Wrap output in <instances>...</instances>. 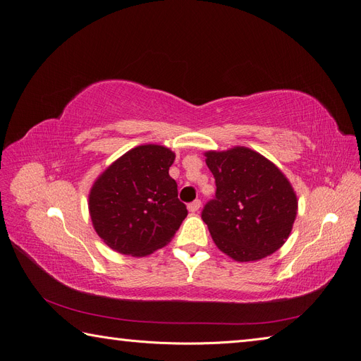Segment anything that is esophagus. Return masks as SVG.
Returning <instances> with one entry per match:
<instances>
[{"instance_id": "esophagus-1", "label": "esophagus", "mask_w": 361, "mask_h": 361, "mask_svg": "<svg viewBox=\"0 0 361 361\" xmlns=\"http://www.w3.org/2000/svg\"><path fill=\"white\" fill-rule=\"evenodd\" d=\"M200 206H202V202H200V200H194V202H191V203L188 204V211H190V212H197V211L200 209Z\"/></svg>"}]
</instances>
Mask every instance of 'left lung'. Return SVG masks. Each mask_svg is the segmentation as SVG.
I'll use <instances>...</instances> for the list:
<instances>
[{
    "mask_svg": "<svg viewBox=\"0 0 361 361\" xmlns=\"http://www.w3.org/2000/svg\"><path fill=\"white\" fill-rule=\"evenodd\" d=\"M215 197L202 212L215 245L236 262L264 259L286 243L298 199L274 162L244 146L204 152Z\"/></svg>",
    "mask_w": 361,
    "mask_h": 361,
    "instance_id": "obj_1",
    "label": "left lung"
}]
</instances>
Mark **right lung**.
<instances>
[{
  "label": "right lung",
  "mask_w": 361,
  "mask_h": 361,
  "mask_svg": "<svg viewBox=\"0 0 361 361\" xmlns=\"http://www.w3.org/2000/svg\"><path fill=\"white\" fill-rule=\"evenodd\" d=\"M174 152L143 145L99 174L89 194L96 233L117 253L143 257L167 245L188 211L169 170Z\"/></svg>",
  "instance_id": "right-lung-1"
}]
</instances>
